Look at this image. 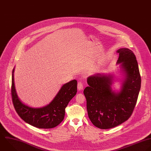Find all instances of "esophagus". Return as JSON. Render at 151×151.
I'll use <instances>...</instances> for the list:
<instances>
[{"instance_id": "esophagus-1", "label": "esophagus", "mask_w": 151, "mask_h": 151, "mask_svg": "<svg viewBox=\"0 0 151 151\" xmlns=\"http://www.w3.org/2000/svg\"><path fill=\"white\" fill-rule=\"evenodd\" d=\"M83 89V83L81 82H79L78 83V89L79 91H82Z\"/></svg>"}]
</instances>
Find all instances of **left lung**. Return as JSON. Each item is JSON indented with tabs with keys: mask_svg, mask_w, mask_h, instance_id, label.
I'll list each match as a JSON object with an SVG mask.
<instances>
[{
	"mask_svg": "<svg viewBox=\"0 0 151 151\" xmlns=\"http://www.w3.org/2000/svg\"><path fill=\"white\" fill-rule=\"evenodd\" d=\"M116 52L121 78L116 80L113 73H96L88 78L89 86L83 91L88 116L94 126L102 129L114 128L129 119L141 89V78L135 55L128 48L119 49ZM117 80L121 82L119 90L112 89Z\"/></svg>",
	"mask_w": 151,
	"mask_h": 151,
	"instance_id": "left-lung-1",
	"label": "left lung"
}]
</instances>
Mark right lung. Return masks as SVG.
<instances>
[{
  "mask_svg": "<svg viewBox=\"0 0 151 151\" xmlns=\"http://www.w3.org/2000/svg\"><path fill=\"white\" fill-rule=\"evenodd\" d=\"M14 68L12 77V97L14 107L19 116L26 123L38 128L50 129L63 120L65 108L77 92V81L64 84L53 100L47 105L33 108L26 105L18 97L14 82Z\"/></svg>",
  "mask_w": 151,
  "mask_h": 151,
  "instance_id": "1",
  "label": "right lung"
}]
</instances>
